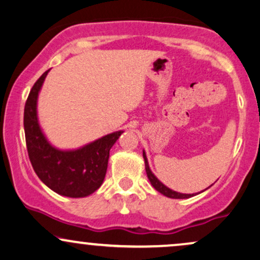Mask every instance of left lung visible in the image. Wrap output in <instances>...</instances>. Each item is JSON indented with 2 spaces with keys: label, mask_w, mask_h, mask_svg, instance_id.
Returning a JSON list of instances; mask_svg holds the SVG:
<instances>
[{
  "label": "left lung",
  "mask_w": 260,
  "mask_h": 260,
  "mask_svg": "<svg viewBox=\"0 0 260 260\" xmlns=\"http://www.w3.org/2000/svg\"><path fill=\"white\" fill-rule=\"evenodd\" d=\"M143 159H145V166H146L147 177H148L150 184H152L153 187H154L155 190H158L159 193H161L162 195H165V197L171 198V199H188V198L194 197V195H197V194H200V193H197V194H183V193H178V191H175V190H172V189L168 188L164 183H161V182H160L159 179L155 177V175L153 174L152 170L149 169L148 159H147V155H146L145 150H143Z\"/></svg>",
  "instance_id": "obj_1"
}]
</instances>
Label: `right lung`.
Returning a JSON list of instances; mask_svg holds the SVG:
<instances>
[{
  "instance_id": "right-lung-1",
  "label": "right lung",
  "mask_w": 260,
  "mask_h": 260,
  "mask_svg": "<svg viewBox=\"0 0 260 260\" xmlns=\"http://www.w3.org/2000/svg\"><path fill=\"white\" fill-rule=\"evenodd\" d=\"M49 70L32 86L24 110L28 158L38 178L56 194L84 198L101 187L110 150L123 130L102 136L77 149H59L48 141L37 115V100Z\"/></svg>"
}]
</instances>
